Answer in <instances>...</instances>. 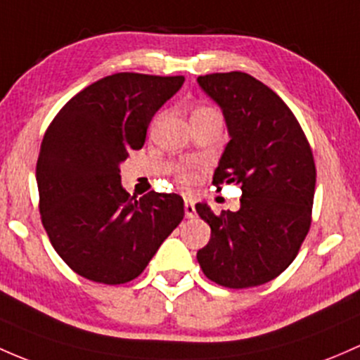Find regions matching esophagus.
Segmentation results:
<instances>
[{
    "mask_svg": "<svg viewBox=\"0 0 360 360\" xmlns=\"http://www.w3.org/2000/svg\"><path fill=\"white\" fill-rule=\"evenodd\" d=\"M184 214H186L188 219H193L196 215V210H195V202L190 198L184 200Z\"/></svg>",
    "mask_w": 360,
    "mask_h": 360,
    "instance_id": "1",
    "label": "esophagus"
}]
</instances>
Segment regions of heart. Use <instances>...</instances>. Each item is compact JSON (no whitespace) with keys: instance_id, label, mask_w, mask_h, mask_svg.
Here are the masks:
<instances>
[{"instance_id":"heart-1","label":"heart","mask_w":360,"mask_h":360,"mask_svg":"<svg viewBox=\"0 0 360 360\" xmlns=\"http://www.w3.org/2000/svg\"><path fill=\"white\" fill-rule=\"evenodd\" d=\"M207 110H212V108L200 107V108H196L195 112H207ZM177 177H179V181L184 184V186H193V184L198 181V170L193 169V167H183L179 170V174H177Z\"/></svg>"}]
</instances>
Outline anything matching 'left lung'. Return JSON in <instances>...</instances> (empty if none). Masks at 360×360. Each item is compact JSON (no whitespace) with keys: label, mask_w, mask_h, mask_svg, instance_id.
Wrapping results in <instances>:
<instances>
[{"label":"left lung","mask_w":360,"mask_h":360,"mask_svg":"<svg viewBox=\"0 0 360 360\" xmlns=\"http://www.w3.org/2000/svg\"><path fill=\"white\" fill-rule=\"evenodd\" d=\"M196 81L221 107L231 136L212 183L241 188L236 212L215 215L196 203L212 231L196 259L203 274L226 288L264 285L293 262L309 233L312 150L288 105L252 75L224 72Z\"/></svg>","instance_id":"1"}]
</instances>
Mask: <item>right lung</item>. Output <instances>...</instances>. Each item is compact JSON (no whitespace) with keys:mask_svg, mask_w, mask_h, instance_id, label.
I'll return each mask as SVG.
<instances>
[{"mask_svg":"<svg viewBox=\"0 0 360 360\" xmlns=\"http://www.w3.org/2000/svg\"><path fill=\"white\" fill-rule=\"evenodd\" d=\"M183 82V75H107L67 101L44 132L36 165L41 221L82 278L132 281L183 221L176 193L138 200L120 184V164L143 148L153 115Z\"/></svg>","mask_w":360,"mask_h":360,"instance_id":"right-lung-1","label":"right lung"}]
</instances>
